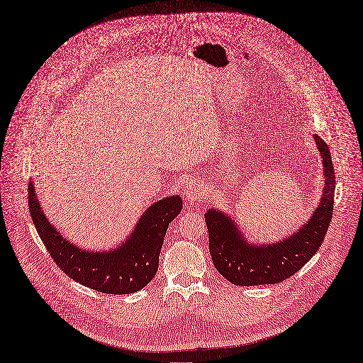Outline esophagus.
<instances>
[{
    "mask_svg": "<svg viewBox=\"0 0 363 363\" xmlns=\"http://www.w3.org/2000/svg\"><path fill=\"white\" fill-rule=\"evenodd\" d=\"M186 201L190 203H199L202 201V187L199 182L187 180L186 182Z\"/></svg>",
    "mask_w": 363,
    "mask_h": 363,
    "instance_id": "obj_1",
    "label": "esophagus"
}]
</instances>
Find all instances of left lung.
I'll list each match as a JSON object with an SVG mask.
<instances>
[{"mask_svg": "<svg viewBox=\"0 0 363 363\" xmlns=\"http://www.w3.org/2000/svg\"><path fill=\"white\" fill-rule=\"evenodd\" d=\"M313 138L323 158L324 187L317 209L295 233L269 244L248 241L230 213L213 208L206 211L212 262L228 282L238 286L284 282L308 262L323 244L333 216L336 177L327 144L317 135Z\"/></svg>", "mask_w": 363, "mask_h": 363, "instance_id": "8db88e82", "label": "left lung"}]
</instances>
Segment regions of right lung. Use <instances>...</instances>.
Instances as JSON below:
<instances>
[{
  "mask_svg": "<svg viewBox=\"0 0 363 363\" xmlns=\"http://www.w3.org/2000/svg\"><path fill=\"white\" fill-rule=\"evenodd\" d=\"M179 194L152 203L128 238L110 250H86L67 240L46 218L33 182L29 209L33 224L53 262L75 282L103 294L125 295L145 288L158 270V257L170 222L182 211Z\"/></svg>",
  "mask_w": 363,
  "mask_h": 363,
  "instance_id": "1",
  "label": "right lung"
}]
</instances>
